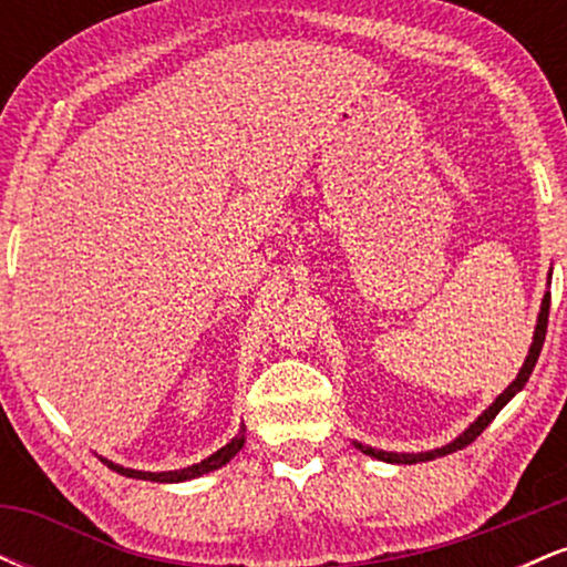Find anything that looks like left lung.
Listing matches in <instances>:
<instances>
[{"mask_svg":"<svg viewBox=\"0 0 567 567\" xmlns=\"http://www.w3.org/2000/svg\"><path fill=\"white\" fill-rule=\"evenodd\" d=\"M549 279H551V271H549ZM549 303H551V292L546 290L544 292V301H542V311H538V320H536V330H533V343L528 349V357H525L523 368H519L517 379H514L509 386L501 392L496 400H493L491 408H485L483 413L477 415V421L470 424V429H464V432L458 434L453 442H447V445L442 447H434V451H421V453H392V451H379V447H370V445H362V442H354V447H360L362 453L370 455V458H379V461H386V464H421V461H434L440 458V455H447V453H455L461 451V447L472 445L474 440L480 437V434L485 432V426L491 424L493 419L501 413V408L506 405V402L512 400L514 394L523 392V386L528 383L533 368H536L538 362V354H542V347H544V338H546V322H549Z\"/></svg>","mask_w":567,"mask_h":567,"instance_id":"8db88e82","label":"left lung"}]
</instances>
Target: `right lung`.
<instances>
[{"label":"right lung","mask_w":567,"mask_h":567,"mask_svg":"<svg viewBox=\"0 0 567 567\" xmlns=\"http://www.w3.org/2000/svg\"><path fill=\"white\" fill-rule=\"evenodd\" d=\"M245 445V426L239 429L237 437H231L226 442L220 451H216L213 455H207L205 461H199V464H192L186 466V470H175V472H141V470H127V466H120L114 464V461L103 458V455H97V458L103 461V464L109 466V470H114L116 474H125V477H133V480H152V483H184V480H194V477H202V474L207 472H216L220 466H226L229 461L243 451Z\"/></svg>","instance_id":"right-lung-1"}]
</instances>
